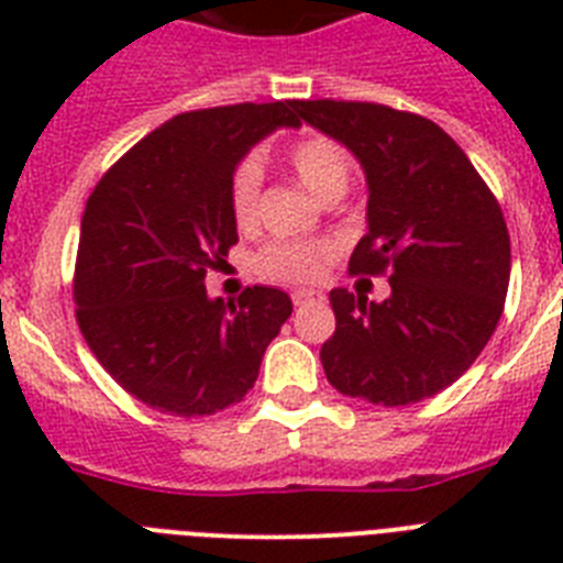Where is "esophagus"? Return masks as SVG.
<instances>
[{
  "mask_svg": "<svg viewBox=\"0 0 563 563\" xmlns=\"http://www.w3.org/2000/svg\"><path fill=\"white\" fill-rule=\"evenodd\" d=\"M318 298H321V295L312 289L291 291V303H295V307H307V303H312V300H318Z\"/></svg>",
  "mask_w": 563,
  "mask_h": 563,
  "instance_id": "obj_1",
  "label": "esophagus"
}]
</instances>
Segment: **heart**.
I'll use <instances>...</instances> for the list:
<instances>
[{"mask_svg": "<svg viewBox=\"0 0 563 563\" xmlns=\"http://www.w3.org/2000/svg\"><path fill=\"white\" fill-rule=\"evenodd\" d=\"M286 166L295 178L321 198L335 201L351 184V161L330 136L307 134L286 148ZM263 198V169L254 161H242L230 175L228 203L239 230H251L260 216ZM333 260V245L327 242H272L254 256V274L272 283H312Z\"/></svg>", "mask_w": 563, "mask_h": 563, "instance_id": "obj_1", "label": "heart"}]
</instances>
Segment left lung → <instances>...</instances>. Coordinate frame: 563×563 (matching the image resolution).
<instances>
[{
  "mask_svg": "<svg viewBox=\"0 0 563 563\" xmlns=\"http://www.w3.org/2000/svg\"><path fill=\"white\" fill-rule=\"evenodd\" d=\"M295 113L360 157L368 233L353 274H388L374 303L330 291L335 333L321 365L335 391L409 406L471 368L506 307L511 239L497 198L435 122L374 101H295Z\"/></svg>",
  "mask_w": 563,
  "mask_h": 563,
  "instance_id": "left-lung-1",
  "label": "left lung"
}]
</instances>
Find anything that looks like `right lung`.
Returning a JSON list of instances; mask_svg holds the SVG:
<instances>
[{
    "instance_id": "right-lung-1",
    "label": "right lung",
    "mask_w": 563,
    "mask_h": 563,
    "mask_svg": "<svg viewBox=\"0 0 563 563\" xmlns=\"http://www.w3.org/2000/svg\"><path fill=\"white\" fill-rule=\"evenodd\" d=\"M280 125H300L295 101L189 110L122 154L87 198L75 318L101 368L152 409L198 418L242 400L291 316L280 289L247 286L224 303L203 286L239 242L230 175Z\"/></svg>"
}]
</instances>
